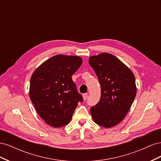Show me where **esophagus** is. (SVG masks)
<instances>
[{"instance_id":"34e87169","label":"esophagus","mask_w":161,"mask_h":161,"mask_svg":"<svg viewBox=\"0 0 161 161\" xmlns=\"http://www.w3.org/2000/svg\"><path fill=\"white\" fill-rule=\"evenodd\" d=\"M82 97H83L84 100H86L87 99V97H88V94H87V93L83 94V95H82Z\"/></svg>"}]
</instances>
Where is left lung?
Wrapping results in <instances>:
<instances>
[{"instance_id": "8db88e82", "label": "left lung", "mask_w": 161, "mask_h": 161, "mask_svg": "<svg viewBox=\"0 0 161 161\" xmlns=\"http://www.w3.org/2000/svg\"><path fill=\"white\" fill-rule=\"evenodd\" d=\"M89 63L101 85L99 103L90 109L92 119L109 128L122 121L136 95V79L129 68L111 53L103 52L89 58Z\"/></svg>"}]
</instances>
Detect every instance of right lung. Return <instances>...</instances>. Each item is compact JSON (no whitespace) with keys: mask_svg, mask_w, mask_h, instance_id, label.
<instances>
[{"mask_svg":"<svg viewBox=\"0 0 161 161\" xmlns=\"http://www.w3.org/2000/svg\"><path fill=\"white\" fill-rule=\"evenodd\" d=\"M82 62L78 56L58 54L43 62L32 74L31 101L38 115L52 127L69 124L79 101H82L71 77Z\"/></svg>","mask_w":161,"mask_h":161,"instance_id":"obj_1","label":"right lung"}]
</instances>
